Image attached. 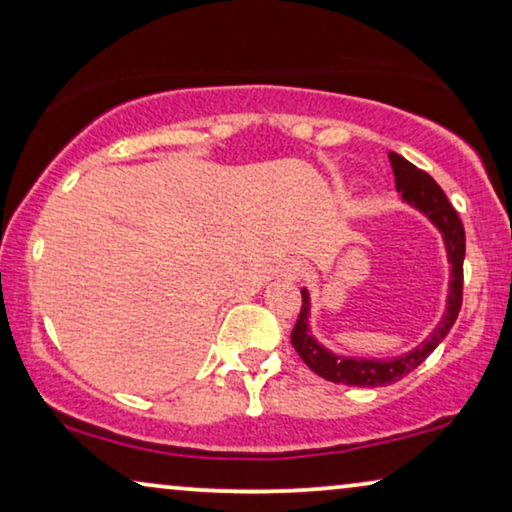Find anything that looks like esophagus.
Wrapping results in <instances>:
<instances>
[{"instance_id": "esophagus-1", "label": "esophagus", "mask_w": 512, "mask_h": 512, "mask_svg": "<svg viewBox=\"0 0 512 512\" xmlns=\"http://www.w3.org/2000/svg\"><path fill=\"white\" fill-rule=\"evenodd\" d=\"M304 274V267L297 260H290L281 267V276H286L288 281H297V278H302Z\"/></svg>"}]
</instances>
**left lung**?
Segmentation results:
<instances>
[{"mask_svg":"<svg viewBox=\"0 0 512 512\" xmlns=\"http://www.w3.org/2000/svg\"><path fill=\"white\" fill-rule=\"evenodd\" d=\"M390 163L394 172V184L406 203L416 205L420 212H425L444 234L446 252H449L451 262V281H449V300H446V314L439 321V326L425 342H420L416 349L401 354L397 359H345L338 354L328 352L321 347L312 335H309V293L302 290V307L297 314L295 328L290 333L295 352L316 375L331 380L338 385H357V387H383L392 385L397 380L409 375L413 368H418L425 359L430 357L432 349L446 338L458 319L463 304V260H465V231L463 222L439 189V184L430 177L428 172L418 170L409 160L401 158L399 153H390Z\"/></svg>","mask_w":512,"mask_h":512,"instance_id":"1","label":"left lung"}]
</instances>
